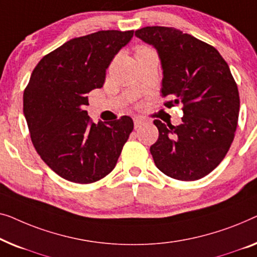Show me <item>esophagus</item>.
<instances>
[{
    "instance_id": "esophagus-1",
    "label": "esophagus",
    "mask_w": 257,
    "mask_h": 257,
    "mask_svg": "<svg viewBox=\"0 0 257 257\" xmlns=\"http://www.w3.org/2000/svg\"><path fill=\"white\" fill-rule=\"evenodd\" d=\"M146 120L144 118H141V117H134V125H135V128H139L141 127V124H143Z\"/></svg>"
}]
</instances>
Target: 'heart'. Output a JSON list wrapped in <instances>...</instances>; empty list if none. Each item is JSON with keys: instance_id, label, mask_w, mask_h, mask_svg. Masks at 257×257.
I'll return each mask as SVG.
<instances>
[{"instance_id": "1", "label": "heart", "mask_w": 257, "mask_h": 257, "mask_svg": "<svg viewBox=\"0 0 257 257\" xmlns=\"http://www.w3.org/2000/svg\"><path fill=\"white\" fill-rule=\"evenodd\" d=\"M143 49H146V48H141V49H139V50H143ZM139 50H137V51H139Z\"/></svg>"}]
</instances>
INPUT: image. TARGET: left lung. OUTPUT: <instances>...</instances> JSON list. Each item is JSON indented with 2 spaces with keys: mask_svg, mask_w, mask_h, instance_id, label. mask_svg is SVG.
<instances>
[{
  "mask_svg": "<svg viewBox=\"0 0 257 257\" xmlns=\"http://www.w3.org/2000/svg\"><path fill=\"white\" fill-rule=\"evenodd\" d=\"M137 38L157 50L163 68L164 106L183 103L182 123H154L157 142L150 147L164 175L197 180L213 171L228 153L237 127L240 96L228 64L207 43L175 28L146 27Z\"/></svg>",
  "mask_w": 257,
  "mask_h": 257,
  "instance_id": "left-lung-1",
  "label": "left lung"
}]
</instances>
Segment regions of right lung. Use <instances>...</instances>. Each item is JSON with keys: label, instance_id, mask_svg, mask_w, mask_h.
<instances>
[{"label": "right lung", "instance_id": "obj_1", "mask_svg": "<svg viewBox=\"0 0 257 257\" xmlns=\"http://www.w3.org/2000/svg\"><path fill=\"white\" fill-rule=\"evenodd\" d=\"M133 36V30H102L73 38L32 71L24 116L36 151L61 178L94 183L116 165L134 129L132 117L94 123L84 108L87 93L102 87L108 66Z\"/></svg>", "mask_w": 257, "mask_h": 257}]
</instances>
